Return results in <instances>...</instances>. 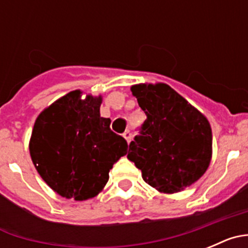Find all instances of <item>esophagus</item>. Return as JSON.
<instances>
[{"mask_svg": "<svg viewBox=\"0 0 248 248\" xmlns=\"http://www.w3.org/2000/svg\"><path fill=\"white\" fill-rule=\"evenodd\" d=\"M123 137L125 138V140L128 141V143H130V141H131V131L130 130H125V133L123 134Z\"/></svg>", "mask_w": 248, "mask_h": 248, "instance_id": "esophagus-1", "label": "esophagus"}]
</instances>
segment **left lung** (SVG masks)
I'll list each match as a JSON object with an SVG mask.
<instances>
[{"label":"left lung","mask_w":248,"mask_h":248,"mask_svg":"<svg viewBox=\"0 0 248 248\" xmlns=\"http://www.w3.org/2000/svg\"><path fill=\"white\" fill-rule=\"evenodd\" d=\"M131 92L146 120L129 144L128 159L157 191H181L198 181L210 165L209 120L164 83L133 85Z\"/></svg>","instance_id":"obj_1"}]
</instances>
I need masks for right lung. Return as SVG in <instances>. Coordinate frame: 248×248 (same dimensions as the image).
<instances>
[{"label":"right lung","mask_w":248,"mask_h":248,"mask_svg":"<svg viewBox=\"0 0 248 248\" xmlns=\"http://www.w3.org/2000/svg\"><path fill=\"white\" fill-rule=\"evenodd\" d=\"M102 97L73 91L50 104L34 123L30 154L37 171L58 195L77 201L97 196L128 143L100 117Z\"/></svg>","instance_id":"add662e5"}]
</instances>
